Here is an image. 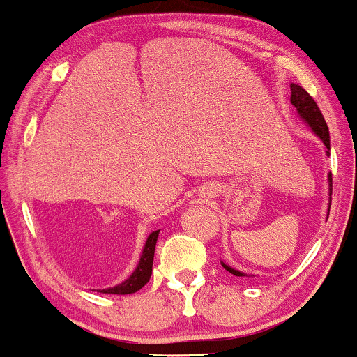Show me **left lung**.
<instances>
[{"label":"left lung","mask_w":357,"mask_h":357,"mask_svg":"<svg viewBox=\"0 0 357 357\" xmlns=\"http://www.w3.org/2000/svg\"><path fill=\"white\" fill-rule=\"evenodd\" d=\"M290 92H292V97H290V102H292V105L297 109V112L301 114V117L304 119L307 124L310 126V129H312L314 132L322 139L324 146L327 147V154H329V149H331L329 127H327L326 121H324L322 112L319 110L317 104H315V100L309 96V93L305 92L304 89L298 87V85H296V84L290 85ZM329 184H331V195H333V174H329ZM329 208H331V204H329ZM327 216H329V215H327ZM223 267H225V270H228V272L233 273V275L243 277V273L238 272V270L228 267V265H225V264H223Z\"/></svg>","instance_id":"1"}]
</instances>
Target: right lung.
<instances>
[{
	"instance_id": "obj_1",
	"label": "right lung",
	"mask_w": 357,
	"mask_h": 357,
	"mask_svg": "<svg viewBox=\"0 0 357 357\" xmlns=\"http://www.w3.org/2000/svg\"><path fill=\"white\" fill-rule=\"evenodd\" d=\"M159 231H153L149 236H147L146 247L142 250L141 260H139L137 268L134 270V273L127 278L126 282H122L121 285L112 287V289L99 290V292L104 294H117V296H126V294H134L137 290H141L147 282H149L151 273H153V260H154V248L155 241H158Z\"/></svg>"
}]
</instances>
